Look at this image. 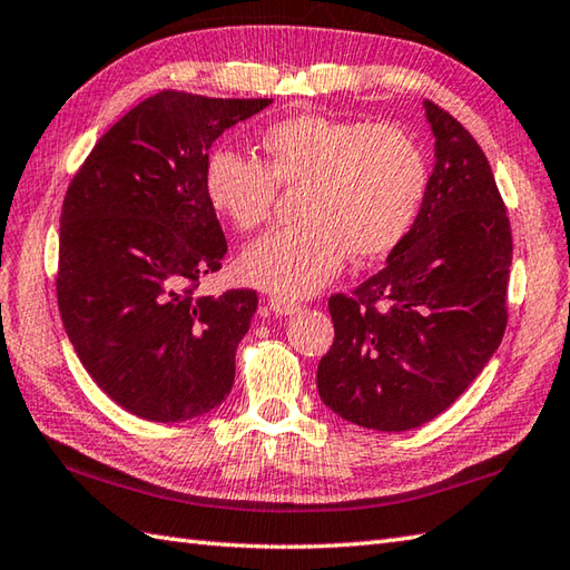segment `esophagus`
Instances as JSON below:
<instances>
[{
	"mask_svg": "<svg viewBox=\"0 0 570 570\" xmlns=\"http://www.w3.org/2000/svg\"><path fill=\"white\" fill-rule=\"evenodd\" d=\"M268 307L273 314H281V317H289V314L299 312V302L293 297H283V295H275L268 299Z\"/></svg>",
	"mask_w": 570,
	"mask_h": 570,
	"instance_id": "1",
	"label": "esophagus"
}]
</instances>
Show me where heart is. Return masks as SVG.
Returning <instances> with one entry per match:
<instances>
[{
	"label": "heart",
	"instance_id": "b5f03b06",
	"mask_svg": "<svg viewBox=\"0 0 570 570\" xmlns=\"http://www.w3.org/2000/svg\"><path fill=\"white\" fill-rule=\"evenodd\" d=\"M261 163L234 148L207 158L212 207L238 229L268 219L277 185H299V222L250 242L238 261L250 285L283 297H307L344 265L381 258L410 232L426 193L420 146L395 126L297 114L263 134Z\"/></svg>",
	"mask_w": 570,
	"mask_h": 570
}]
</instances>
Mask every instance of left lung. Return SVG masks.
I'll list each match as a JSON object with an SVG mask.
<instances>
[{
    "instance_id": "obj_1",
    "label": "left lung",
    "mask_w": 570,
    "mask_h": 570,
    "mask_svg": "<svg viewBox=\"0 0 570 570\" xmlns=\"http://www.w3.org/2000/svg\"><path fill=\"white\" fill-rule=\"evenodd\" d=\"M434 168L410 232L385 268L334 295V344L320 397L341 420L407 432L456 402L498 351L508 324L512 234L475 138L422 102Z\"/></svg>"
}]
</instances>
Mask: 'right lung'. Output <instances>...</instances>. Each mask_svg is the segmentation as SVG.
<instances>
[{"mask_svg":"<svg viewBox=\"0 0 570 570\" xmlns=\"http://www.w3.org/2000/svg\"><path fill=\"white\" fill-rule=\"evenodd\" d=\"M271 105L163 90L99 138L60 214L58 307L85 371L148 422L229 397L258 295H197L226 238L205 189L209 148Z\"/></svg>","mask_w":570,"mask_h":570,"instance_id":"add662e5","label":"right lung"}]
</instances>
